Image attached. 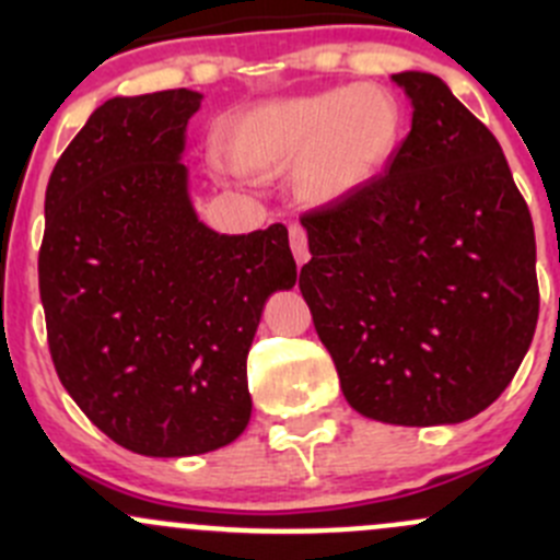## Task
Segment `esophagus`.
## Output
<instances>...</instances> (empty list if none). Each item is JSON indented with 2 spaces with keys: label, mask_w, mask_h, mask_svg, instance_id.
<instances>
[{
  "label": "esophagus",
  "mask_w": 560,
  "mask_h": 560,
  "mask_svg": "<svg viewBox=\"0 0 560 560\" xmlns=\"http://www.w3.org/2000/svg\"><path fill=\"white\" fill-rule=\"evenodd\" d=\"M290 246H292V254H295L298 265L306 262V259H308V238H306V230H303L298 222L290 224Z\"/></svg>",
  "instance_id": "34e87169"
}]
</instances>
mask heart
<instances>
[{
    "label": "heart",
    "instance_id": "b5f03b06",
    "mask_svg": "<svg viewBox=\"0 0 560 560\" xmlns=\"http://www.w3.org/2000/svg\"><path fill=\"white\" fill-rule=\"evenodd\" d=\"M404 129L395 92L354 83L248 107L224 129V151L254 175H279L298 164L303 200L338 202L385 171Z\"/></svg>",
    "mask_w": 560,
    "mask_h": 560
}]
</instances>
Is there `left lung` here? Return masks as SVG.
Instances as JSON below:
<instances>
[{
    "mask_svg": "<svg viewBox=\"0 0 560 560\" xmlns=\"http://www.w3.org/2000/svg\"><path fill=\"white\" fill-rule=\"evenodd\" d=\"M411 132L385 175L303 213L301 287L354 411L453 425L521 369L539 316L534 222L488 127L431 72H398Z\"/></svg>",
    "mask_w": 560,
    "mask_h": 560,
    "instance_id": "left-lung-1",
    "label": "left lung"
}]
</instances>
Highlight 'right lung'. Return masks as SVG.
<instances>
[{
  "label": "right lung",
  "mask_w": 560,
  "mask_h": 560,
  "mask_svg": "<svg viewBox=\"0 0 560 560\" xmlns=\"http://www.w3.org/2000/svg\"><path fill=\"white\" fill-rule=\"evenodd\" d=\"M200 100H107L45 189L37 268L56 374L107 439L149 457L244 433L262 306L298 279L284 224L219 235L197 219L180 154Z\"/></svg>",
  "instance_id": "1"
}]
</instances>
